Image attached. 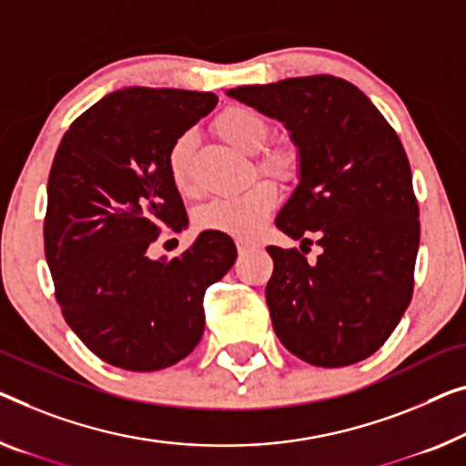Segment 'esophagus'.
Returning <instances> with one entry per match:
<instances>
[{
    "instance_id": "esophagus-1",
    "label": "esophagus",
    "mask_w": 466,
    "mask_h": 466,
    "mask_svg": "<svg viewBox=\"0 0 466 466\" xmlns=\"http://www.w3.org/2000/svg\"><path fill=\"white\" fill-rule=\"evenodd\" d=\"M257 247H259V245H257V242H253V240H245V238H238V240H236V248H238V253H240V255L251 253V251H255Z\"/></svg>"
}]
</instances>
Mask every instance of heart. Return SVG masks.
Returning <instances> with one entry per match:
<instances>
[{"label": "heart", "instance_id": "1", "mask_svg": "<svg viewBox=\"0 0 466 466\" xmlns=\"http://www.w3.org/2000/svg\"><path fill=\"white\" fill-rule=\"evenodd\" d=\"M215 131L224 137L228 144L236 146L242 152H257L263 148L268 140V123L259 113L247 106H230L215 119ZM194 148V136L190 131L179 134L171 142L167 152V169L176 188L182 194H192L194 184L190 176V157ZM295 148L287 144L274 146L261 152L255 167L266 176L276 179H289L297 171ZM278 203V190L269 182H253L245 188L221 194L211 198L197 211V224L205 230L224 232L238 238H248L266 219L272 215Z\"/></svg>", "mask_w": 466, "mask_h": 466}]
</instances>
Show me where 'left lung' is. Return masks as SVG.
<instances>
[{
	"label": "left lung",
	"mask_w": 466,
	"mask_h": 466,
	"mask_svg": "<svg viewBox=\"0 0 466 466\" xmlns=\"http://www.w3.org/2000/svg\"><path fill=\"white\" fill-rule=\"evenodd\" d=\"M226 94L289 131L299 182L276 226L301 251L311 238L322 248L308 263L297 248L268 247L276 337L314 366L366 360L401 320L414 287L420 224L404 146L356 86L330 75Z\"/></svg>",
	"instance_id": "left-lung-1"
}]
</instances>
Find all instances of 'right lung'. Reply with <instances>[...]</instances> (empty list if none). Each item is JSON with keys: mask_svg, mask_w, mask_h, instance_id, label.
<instances>
[{"mask_svg": "<svg viewBox=\"0 0 466 466\" xmlns=\"http://www.w3.org/2000/svg\"><path fill=\"white\" fill-rule=\"evenodd\" d=\"M218 96L123 87L71 125L47 179L46 259L62 316L104 362L152 372L184 360L205 330V290L234 266L224 232L182 257L150 259L165 228L188 226L167 152Z\"/></svg>", "mask_w": 466, "mask_h": 466, "instance_id": "obj_1", "label": "right lung"}]
</instances>
